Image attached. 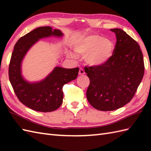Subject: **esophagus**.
Segmentation results:
<instances>
[{
  "label": "esophagus",
  "instance_id": "esophagus-1",
  "mask_svg": "<svg viewBox=\"0 0 151 151\" xmlns=\"http://www.w3.org/2000/svg\"><path fill=\"white\" fill-rule=\"evenodd\" d=\"M84 74H85L84 70H83L82 68L80 69V70H79V72H78V75H84Z\"/></svg>",
  "mask_w": 151,
  "mask_h": 151
}]
</instances>
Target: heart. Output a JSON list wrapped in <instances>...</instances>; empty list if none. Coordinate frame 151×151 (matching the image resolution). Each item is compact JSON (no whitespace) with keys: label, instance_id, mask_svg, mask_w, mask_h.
I'll return each instance as SVG.
<instances>
[{"label":"heart","instance_id":"obj_1","mask_svg":"<svg viewBox=\"0 0 151 151\" xmlns=\"http://www.w3.org/2000/svg\"><path fill=\"white\" fill-rule=\"evenodd\" d=\"M75 52L84 56L85 62L90 66H99L106 63L111 57L114 44L111 40L97 34H92L76 40L73 45ZM69 56L75 58L72 52Z\"/></svg>","mask_w":151,"mask_h":151}]
</instances>
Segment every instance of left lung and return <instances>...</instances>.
I'll return each mask as SVG.
<instances>
[{"label": "left lung", "instance_id": "obj_1", "mask_svg": "<svg viewBox=\"0 0 151 151\" xmlns=\"http://www.w3.org/2000/svg\"><path fill=\"white\" fill-rule=\"evenodd\" d=\"M117 42L106 63L85 67L89 78L86 92L88 102L101 111H113L132 100L144 75V62L139 45L119 28L110 29Z\"/></svg>", "mask_w": 151, "mask_h": 151}]
</instances>
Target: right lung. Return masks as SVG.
I'll use <instances>...</instances> for the list:
<instances>
[{
	"label": "right lung",
	"instance_id": "1",
	"mask_svg": "<svg viewBox=\"0 0 151 151\" xmlns=\"http://www.w3.org/2000/svg\"><path fill=\"white\" fill-rule=\"evenodd\" d=\"M63 36L62 31L52 30L50 27H38L21 37L14 46L9 65V81L19 100L32 110L41 112L57 110L63 102V86L77 77L78 67L66 69L58 66L38 82H28L22 75V60L34 44L42 38Z\"/></svg>",
	"mask_w": 151,
	"mask_h": 151
}]
</instances>
